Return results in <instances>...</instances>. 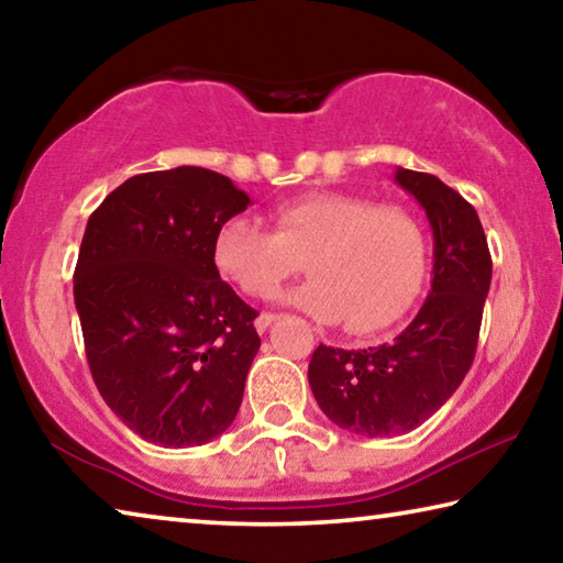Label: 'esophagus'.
<instances>
[{"label": "esophagus", "instance_id": "obj_1", "mask_svg": "<svg viewBox=\"0 0 563 563\" xmlns=\"http://www.w3.org/2000/svg\"><path fill=\"white\" fill-rule=\"evenodd\" d=\"M279 319V314H272V311H262L260 317H256V321H254V327H256V331H266L269 329L274 321Z\"/></svg>", "mask_w": 563, "mask_h": 563}]
</instances>
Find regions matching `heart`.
<instances>
[{
    "label": "heart",
    "instance_id": "obj_1",
    "mask_svg": "<svg viewBox=\"0 0 563 563\" xmlns=\"http://www.w3.org/2000/svg\"><path fill=\"white\" fill-rule=\"evenodd\" d=\"M274 229L232 217L217 229L214 266L246 297L269 299L303 269L314 279L287 294L294 307L349 331L391 327L427 279L429 234L409 209L344 191H311L272 211Z\"/></svg>",
    "mask_w": 563,
    "mask_h": 563
}]
</instances>
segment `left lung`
<instances>
[{
    "mask_svg": "<svg viewBox=\"0 0 563 563\" xmlns=\"http://www.w3.org/2000/svg\"><path fill=\"white\" fill-rule=\"evenodd\" d=\"M434 232V279L419 314L389 344L311 354L309 384L321 411L358 437L407 434L449 401L472 368L492 254L476 209L434 174L396 169Z\"/></svg>",
    "mask_w": 563,
    "mask_h": 563,
    "instance_id": "left-lung-1",
    "label": "left lung"
}]
</instances>
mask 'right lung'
<instances>
[{
    "instance_id": "1",
    "label": "right lung",
    "mask_w": 563,
    "mask_h": 563,
    "mask_svg": "<svg viewBox=\"0 0 563 563\" xmlns=\"http://www.w3.org/2000/svg\"><path fill=\"white\" fill-rule=\"evenodd\" d=\"M246 207L224 174L177 167L126 179L87 221L74 303L91 379L152 444H207L242 407L262 339L211 246Z\"/></svg>"
}]
</instances>
